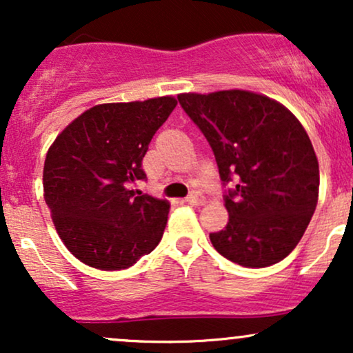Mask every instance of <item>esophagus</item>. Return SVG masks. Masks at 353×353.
Segmentation results:
<instances>
[{"mask_svg": "<svg viewBox=\"0 0 353 353\" xmlns=\"http://www.w3.org/2000/svg\"><path fill=\"white\" fill-rule=\"evenodd\" d=\"M185 202L190 205H201L204 204V197H202L199 192H190L189 196L185 197Z\"/></svg>", "mask_w": 353, "mask_h": 353, "instance_id": "1", "label": "esophagus"}]
</instances>
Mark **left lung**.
<instances>
[{
	"mask_svg": "<svg viewBox=\"0 0 353 353\" xmlns=\"http://www.w3.org/2000/svg\"><path fill=\"white\" fill-rule=\"evenodd\" d=\"M181 108L212 149L229 222L209 234L239 265L277 264L299 244L319 199V163L289 109L249 91L179 94Z\"/></svg>",
	"mask_w": 353,
	"mask_h": 353,
	"instance_id": "8db88e82",
	"label": "left lung"
}]
</instances>
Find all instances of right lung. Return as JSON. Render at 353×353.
Instances as JSON below:
<instances>
[{"mask_svg": "<svg viewBox=\"0 0 353 353\" xmlns=\"http://www.w3.org/2000/svg\"><path fill=\"white\" fill-rule=\"evenodd\" d=\"M176 106L171 96L99 104L76 117L48 151L44 201L61 241L86 265L128 269L163 239L169 204L132 184L145 181L149 143Z\"/></svg>", "mask_w": 353, "mask_h": 353, "instance_id": "right-lung-1", "label": "right lung"}]
</instances>
